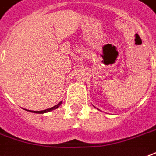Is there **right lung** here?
<instances>
[{"mask_svg": "<svg viewBox=\"0 0 156 156\" xmlns=\"http://www.w3.org/2000/svg\"><path fill=\"white\" fill-rule=\"evenodd\" d=\"M61 103H62V102L60 101V103H58V104L55 105V106H54V107L50 108L45 109V110H42V111H32V110H27V109H26V111H29V112H31V113H35V114H44V113H48V112H49V111H52V110H55V109L58 108Z\"/></svg>", "mask_w": 156, "mask_h": 156, "instance_id": "right-lung-1", "label": "right lung"}]
</instances>
